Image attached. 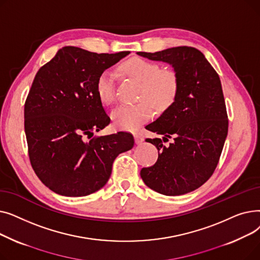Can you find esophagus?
<instances>
[{
  "label": "esophagus",
  "instance_id": "esophagus-1",
  "mask_svg": "<svg viewBox=\"0 0 260 260\" xmlns=\"http://www.w3.org/2000/svg\"><path fill=\"white\" fill-rule=\"evenodd\" d=\"M135 142H136V144H141L143 141H144V138H143V136H141V135H139V134H136L135 136Z\"/></svg>",
  "mask_w": 260,
  "mask_h": 260
}]
</instances>
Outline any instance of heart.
I'll return each instance as SVG.
<instances>
[{
	"instance_id": "heart-1",
	"label": "heart",
	"mask_w": 260,
	"mask_h": 260,
	"mask_svg": "<svg viewBox=\"0 0 260 260\" xmlns=\"http://www.w3.org/2000/svg\"><path fill=\"white\" fill-rule=\"evenodd\" d=\"M120 72L141 82L138 99L134 104H120L115 107L111 118L114 125L123 131H137L151 119L155 106L165 112L176 101L179 92L178 75L173 70H161L160 64L143 58H132L120 65ZM95 92L104 105L116 99V75L104 70L95 81Z\"/></svg>"
}]
</instances>
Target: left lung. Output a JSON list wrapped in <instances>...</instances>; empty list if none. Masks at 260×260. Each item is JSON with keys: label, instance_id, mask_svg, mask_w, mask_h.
I'll return each instance as SVG.
<instances>
[{"label": "left lung", "instance_id": "left-lung-1", "mask_svg": "<svg viewBox=\"0 0 260 260\" xmlns=\"http://www.w3.org/2000/svg\"><path fill=\"white\" fill-rule=\"evenodd\" d=\"M138 54L172 64L179 79L175 103L146 126L162 135L163 139H147L160 154L154 166L141 170V178L148 187L163 195L189 193L213 175L228 135L229 119L219 76L194 47ZM170 138L173 142L163 145Z\"/></svg>", "mask_w": 260, "mask_h": 260}]
</instances>
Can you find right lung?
Returning a JSON list of instances; mask_svg holds the SVG:
<instances>
[{
	"mask_svg": "<svg viewBox=\"0 0 260 260\" xmlns=\"http://www.w3.org/2000/svg\"><path fill=\"white\" fill-rule=\"evenodd\" d=\"M128 53L66 46L38 71L24 105V128L30 165L52 192L94 193L108 181L116 157L134 146L126 132L92 137L111 122L95 81Z\"/></svg>",
	"mask_w": 260,
	"mask_h": 260,
	"instance_id": "add662e5",
	"label": "right lung"
}]
</instances>
